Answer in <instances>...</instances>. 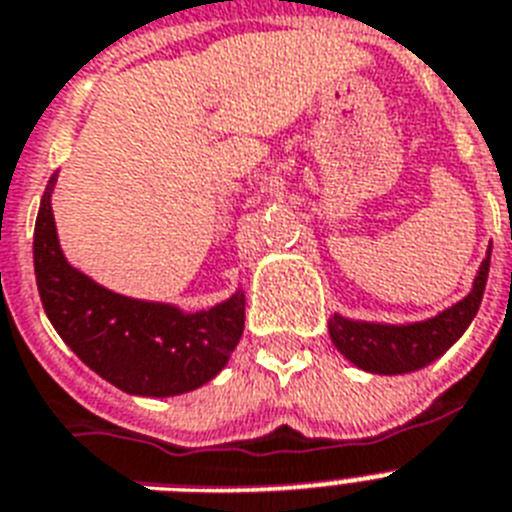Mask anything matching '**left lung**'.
<instances>
[{"mask_svg": "<svg viewBox=\"0 0 512 512\" xmlns=\"http://www.w3.org/2000/svg\"><path fill=\"white\" fill-rule=\"evenodd\" d=\"M489 255L492 249L479 268L471 294L445 309L442 315L414 325H375L333 315L330 338L349 362L375 375H403L427 367L463 336V330L479 312L489 276Z\"/></svg>", "mask_w": 512, "mask_h": 512, "instance_id": "obj_1", "label": "left lung"}]
</instances>
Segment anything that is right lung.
I'll return each instance as SVG.
<instances>
[{"label": "right lung", "mask_w": 512, "mask_h": 512, "mask_svg": "<svg viewBox=\"0 0 512 512\" xmlns=\"http://www.w3.org/2000/svg\"><path fill=\"white\" fill-rule=\"evenodd\" d=\"M51 176L33 234L41 302L62 341L96 375L132 395H179L221 372L244 330V296L184 315L169 304L137 302L67 265L51 213Z\"/></svg>", "instance_id": "add662e5"}]
</instances>
